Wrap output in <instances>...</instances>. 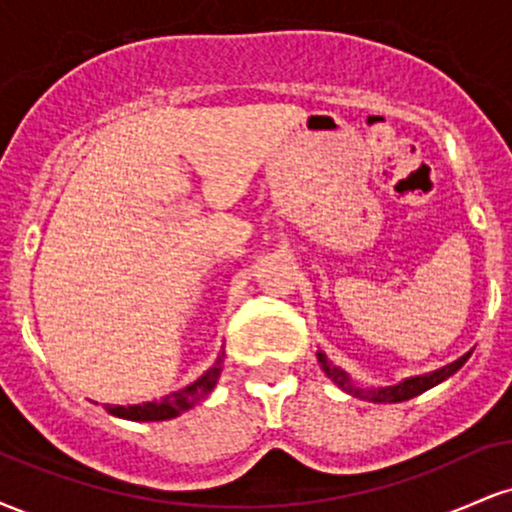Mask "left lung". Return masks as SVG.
Segmentation results:
<instances>
[{
	"label": "left lung",
	"mask_w": 512,
	"mask_h": 512,
	"mask_svg": "<svg viewBox=\"0 0 512 512\" xmlns=\"http://www.w3.org/2000/svg\"><path fill=\"white\" fill-rule=\"evenodd\" d=\"M469 356H472V351H467V354L457 358V361L448 363V366L433 370V373L414 375V378H404L402 383H397V385L361 387L358 383H354V380H351V375L346 373V370L334 366L332 361H327V356L322 354V351H317V361H320V368L325 370L327 378H330L332 383L339 387V390H344L346 395H351V397L366 399V402H375V404L407 402V399L421 395V392H426V390H431V387H436L438 383H443V380H448L452 373H457V370H460L464 363H467Z\"/></svg>",
	"instance_id": "left-lung-1"
}]
</instances>
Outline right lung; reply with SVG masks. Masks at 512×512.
I'll return each instance as SVG.
<instances>
[{
  "label": "right lung",
  "instance_id": "add662e5",
  "mask_svg": "<svg viewBox=\"0 0 512 512\" xmlns=\"http://www.w3.org/2000/svg\"><path fill=\"white\" fill-rule=\"evenodd\" d=\"M223 351H219L216 356L214 366H211L207 373H202L195 383H190L187 387H182L178 392H170L158 402H144V404H129V407H120V404H108L105 411L108 414L117 416V419H127V421H168L175 419V416L185 414L190 411L195 404L202 402L211 395L216 383L221 378L223 370Z\"/></svg>",
  "mask_w": 512,
  "mask_h": 512
}]
</instances>
